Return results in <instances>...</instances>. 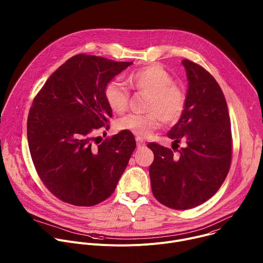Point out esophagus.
Masks as SVG:
<instances>
[{
    "mask_svg": "<svg viewBox=\"0 0 263 263\" xmlns=\"http://www.w3.org/2000/svg\"><path fill=\"white\" fill-rule=\"evenodd\" d=\"M136 143H137V147H142L145 145V142L141 137H136Z\"/></svg>",
    "mask_w": 263,
    "mask_h": 263,
    "instance_id": "obj_1",
    "label": "esophagus"
}]
</instances>
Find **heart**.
I'll list each match as a JSON object with an SVG mask.
<instances>
[{"label": "heart", "mask_w": 263, "mask_h": 263, "mask_svg": "<svg viewBox=\"0 0 263 263\" xmlns=\"http://www.w3.org/2000/svg\"><path fill=\"white\" fill-rule=\"evenodd\" d=\"M132 85L139 91L149 93L145 115L129 114L118 121L121 130L138 136H146L160 127L162 120L166 123L177 122L186 106V92L174 83L172 74L161 65L152 64L135 71L131 78ZM105 101L115 114H123L129 106L130 92L120 81H110L104 90Z\"/></svg>", "instance_id": "b5f03b06"}]
</instances>
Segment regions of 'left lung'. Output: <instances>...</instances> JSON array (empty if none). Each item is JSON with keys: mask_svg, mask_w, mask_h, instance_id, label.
Returning a JSON list of instances; mask_svg holds the SVG:
<instances>
[{"mask_svg": "<svg viewBox=\"0 0 263 263\" xmlns=\"http://www.w3.org/2000/svg\"><path fill=\"white\" fill-rule=\"evenodd\" d=\"M189 89L186 106L168 131L173 149L151 142L154 161L148 168L154 197L166 207L186 210L209 200L226 179L232 158V138L227 102L216 80L201 65L183 59Z\"/></svg>", "mask_w": 263, "mask_h": 263, "instance_id": "obj_1", "label": "left lung"}]
</instances>
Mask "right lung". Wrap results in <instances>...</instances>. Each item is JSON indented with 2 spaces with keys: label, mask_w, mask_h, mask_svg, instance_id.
<instances>
[{
  "label": "right lung",
  "mask_w": 263,
  "mask_h": 263,
  "mask_svg": "<svg viewBox=\"0 0 263 263\" xmlns=\"http://www.w3.org/2000/svg\"><path fill=\"white\" fill-rule=\"evenodd\" d=\"M131 64L74 55L34 98L27 123L30 154L43 183L59 200L93 206L116 191L135 138L123 130L93 146L92 132L112 117L104 97L106 85Z\"/></svg>",
  "instance_id": "add662e5"
}]
</instances>
